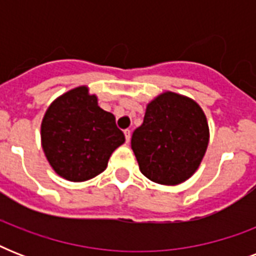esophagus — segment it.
Segmentation results:
<instances>
[{
    "label": "esophagus",
    "mask_w": 256,
    "mask_h": 256,
    "mask_svg": "<svg viewBox=\"0 0 256 256\" xmlns=\"http://www.w3.org/2000/svg\"><path fill=\"white\" fill-rule=\"evenodd\" d=\"M124 138H126V142H130V138H132V132L130 130H124Z\"/></svg>",
    "instance_id": "1"
}]
</instances>
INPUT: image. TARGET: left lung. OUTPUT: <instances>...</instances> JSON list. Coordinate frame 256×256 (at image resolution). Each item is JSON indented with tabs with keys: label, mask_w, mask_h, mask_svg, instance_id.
Listing matches in <instances>:
<instances>
[{
	"label": "left lung",
	"mask_w": 256,
	"mask_h": 256,
	"mask_svg": "<svg viewBox=\"0 0 256 256\" xmlns=\"http://www.w3.org/2000/svg\"><path fill=\"white\" fill-rule=\"evenodd\" d=\"M210 140L207 118L194 100L164 92L146 106L144 124L132 136L140 172L166 186L198 170Z\"/></svg>",
	"instance_id": "obj_1"
}]
</instances>
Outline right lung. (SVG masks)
<instances>
[{
	"label": "right lung",
	"mask_w": 256,
	"mask_h": 256,
	"mask_svg": "<svg viewBox=\"0 0 256 256\" xmlns=\"http://www.w3.org/2000/svg\"><path fill=\"white\" fill-rule=\"evenodd\" d=\"M124 142L116 116L98 106L88 86H78L50 104L42 118L41 144L49 164L70 182L94 178Z\"/></svg>",
	"instance_id": "add662e5"
}]
</instances>
